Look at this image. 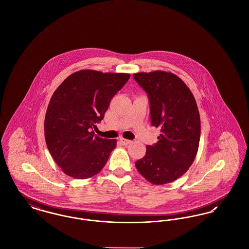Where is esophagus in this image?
I'll use <instances>...</instances> for the list:
<instances>
[{"instance_id":"obj_1","label":"esophagus","mask_w":249,"mask_h":249,"mask_svg":"<svg viewBox=\"0 0 249 249\" xmlns=\"http://www.w3.org/2000/svg\"><path fill=\"white\" fill-rule=\"evenodd\" d=\"M120 142H121V143H122L123 145H128V144H130V143L132 142L130 140L125 139V138H120Z\"/></svg>"}]
</instances>
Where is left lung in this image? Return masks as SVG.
Masks as SVG:
<instances>
[{"mask_svg":"<svg viewBox=\"0 0 249 249\" xmlns=\"http://www.w3.org/2000/svg\"><path fill=\"white\" fill-rule=\"evenodd\" d=\"M133 78L148 96L151 125L160 129L158 142L146 145L135 166L151 184L174 182L189 170L198 152L201 119L195 98L173 72H137Z\"/></svg>","mask_w":249,"mask_h":249,"instance_id":"left-lung-1","label":"left lung"}]
</instances>
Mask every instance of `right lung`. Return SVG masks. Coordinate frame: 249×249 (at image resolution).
<instances>
[{"instance_id":"obj_1","label":"right lung","mask_w":249,"mask_h":249,"mask_svg":"<svg viewBox=\"0 0 249 249\" xmlns=\"http://www.w3.org/2000/svg\"><path fill=\"white\" fill-rule=\"evenodd\" d=\"M130 76L81 70L54 91L45 117V138L52 158L67 176L92 178L106 165L117 140L94 136L92 129Z\"/></svg>"}]
</instances>
